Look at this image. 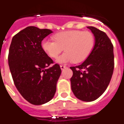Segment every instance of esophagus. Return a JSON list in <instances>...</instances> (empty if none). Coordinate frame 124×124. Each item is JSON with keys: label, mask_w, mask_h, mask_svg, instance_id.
<instances>
[{"label": "esophagus", "mask_w": 124, "mask_h": 124, "mask_svg": "<svg viewBox=\"0 0 124 124\" xmlns=\"http://www.w3.org/2000/svg\"><path fill=\"white\" fill-rule=\"evenodd\" d=\"M60 67V69H61L62 70H63V69H64L65 68H66V66H65V65H61Z\"/></svg>", "instance_id": "34e87169"}]
</instances>
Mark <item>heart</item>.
Returning <instances> with one entry per match:
<instances>
[{
	"label": "heart",
	"mask_w": 124,
	"mask_h": 124,
	"mask_svg": "<svg viewBox=\"0 0 124 124\" xmlns=\"http://www.w3.org/2000/svg\"><path fill=\"white\" fill-rule=\"evenodd\" d=\"M54 38L55 41L43 39L41 46L52 58H56L64 49L65 52L56 60L59 64L83 62L89 56L94 45V36L89 31L68 30L56 33Z\"/></svg>",
	"instance_id": "heart-1"
}]
</instances>
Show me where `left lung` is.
Listing matches in <instances>:
<instances>
[{
    "mask_svg": "<svg viewBox=\"0 0 124 124\" xmlns=\"http://www.w3.org/2000/svg\"><path fill=\"white\" fill-rule=\"evenodd\" d=\"M95 38L93 49L83 64L70 67L71 89L79 100L93 101L105 92L114 69L113 46L105 32L88 26Z\"/></svg>",
    "mask_w": 124,
    "mask_h": 124,
    "instance_id": "8db88e82",
    "label": "left lung"
}]
</instances>
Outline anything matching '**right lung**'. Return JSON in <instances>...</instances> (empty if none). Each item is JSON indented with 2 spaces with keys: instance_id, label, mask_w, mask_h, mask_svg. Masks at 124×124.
Segmentation results:
<instances>
[{
  "instance_id": "obj_1",
  "label": "right lung",
  "mask_w": 124,
  "mask_h": 124,
  "mask_svg": "<svg viewBox=\"0 0 124 124\" xmlns=\"http://www.w3.org/2000/svg\"><path fill=\"white\" fill-rule=\"evenodd\" d=\"M53 33L28 26L13 36L8 62L16 87L30 103L39 105L52 99L61 74L59 64L47 68L52 59L41 48V41Z\"/></svg>"
}]
</instances>
